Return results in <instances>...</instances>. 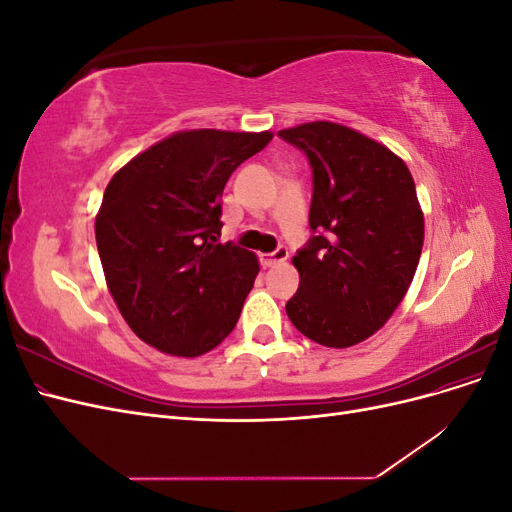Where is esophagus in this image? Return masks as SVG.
<instances>
[{
	"label": "esophagus",
	"instance_id": "esophagus-1",
	"mask_svg": "<svg viewBox=\"0 0 512 512\" xmlns=\"http://www.w3.org/2000/svg\"><path fill=\"white\" fill-rule=\"evenodd\" d=\"M286 260H288V250H286V247H277L273 254L262 256V265H265V267H275V265H280V262H286Z\"/></svg>",
	"mask_w": 512,
	"mask_h": 512
}]
</instances>
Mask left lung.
Listing matches in <instances>:
<instances>
[{"label": "left lung", "instance_id": "obj_1", "mask_svg": "<svg viewBox=\"0 0 512 512\" xmlns=\"http://www.w3.org/2000/svg\"><path fill=\"white\" fill-rule=\"evenodd\" d=\"M277 134L314 168V235L292 258L299 290L286 314L320 346H356L384 327L416 273L425 218L414 179L397 153L342 123Z\"/></svg>", "mask_w": 512, "mask_h": 512}]
</instances>
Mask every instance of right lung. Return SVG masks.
Segmentation results:
<instances>
[{
	"mask_svg": "<svg viewBox=\"0 0 512 512\" xmlns=\"http://www.w3.org/2000/svg\"><path fill=\"white\" fill-rule=\"evenodd\" d=\"M273 132L181 130L108 181L96 243L128 327L170 356L205 354L235 329L260 271L254 252L220 243L224 185Z\"/></svg>",
	"mask_w": 512,
	"mask_h": 512,
	"instance_id": "1",
	"label": "right lung"
}]
</instances>
